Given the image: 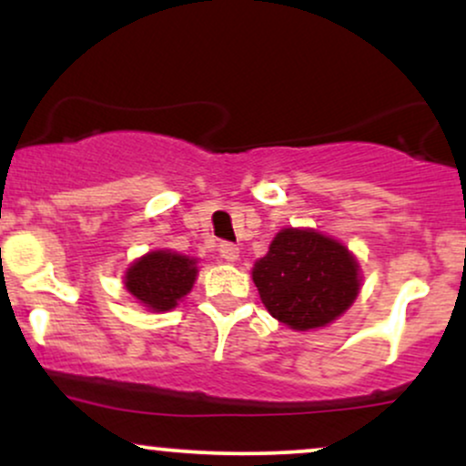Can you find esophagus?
Listing matches in <instances>:
<instances>
[{"mask_svg":"<svg viewBox=\"0 0 466 466\" xmlns=\"http://www.w3.org/2000/svg\"><path fill=\"white\" fill-rule=\"evenodd\" d=\"M218 251H221V258H226L228 263L238 260V254H240V249L234 243H221L218 245Z\"/></svg>","mask_w":466,"mask_h":466,"instance_id":"obj_1","label":"esophagus"}]
</instances>
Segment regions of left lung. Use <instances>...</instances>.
<instances>
[{
  "mask_svg": "<svg viewBox=\"0 0 466 466\" xmlns=\"http://www.w3.org/2000/svg\"><path fill=\"white\" fill-rule=\"evenodd\" d=\"M260 300L293 330L330 324L360 293V263L339 240L315 229L285 228L251 269Z\"/></svg>",
  "mask_w": 466,
  "mask_h": 466,
  "instance_id": "8db88e82",
  "label": "left lung"
}]
</instances>
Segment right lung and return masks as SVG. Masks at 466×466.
I'll use <instances>...</instances> for the list:
<instances>
[{
    "label": "right lung",
    "instance_id": "right-lung-1",
    "mask_svg": "<svg viewBox=\"0 0 466 466\" xmlns=\"http://www.w3.org/2000/svg\"><path fill=\"white\" fill-rule=\"evenodd\" d=\"M197 260L177 251L157 249L137 258L125 274V287L151 311H170L195 285Z\"/></svg>",
    "mask_w": 466,
    "mask_h": 466
}]
</instances>
